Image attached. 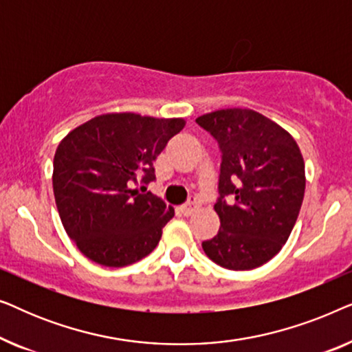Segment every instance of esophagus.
I'll list each match as a JSON object with an SVG mask.
<instances>
[{"instance_id": "esophagus-1", "label": "esophagus", "mask_w": 352, "mask_h": 352, "mask_svg": "<svg viewBox=\"0 0 352 352\" xmlns=\"http://www.w3.org/2000/svg\"><path fill=\"white\" fill-rule=\"evenodd\" d=\"M199 208H200V200L197 199V197H190L189 201H187L186 205H182L181 208H179V211L184 216H190L195 210H199Z\"/></svg>"}]
</instances>
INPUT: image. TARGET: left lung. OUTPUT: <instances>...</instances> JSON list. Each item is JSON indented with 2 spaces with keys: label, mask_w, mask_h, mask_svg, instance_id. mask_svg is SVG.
<instances>
[{
  "label": "left lung",
  "mask_w": 352,
  "mask_h": 352,
  "mask_svg": "<svg viewBox=\"0 0 352 352\" xmlns=\"http://www.w3.org/2000/svg\"><path fill=\"white\" fill-rule=\"evenodd\" d=\"M219 144L223 162L214 211L221 229L201 243L230 271L263 266L290 237L305 197V160L293 136L252 109H223L195 120ZM233 199L229 204L225 197Z\"/></svg>",
  "instance_id": "obj_1"
}]
</instances>
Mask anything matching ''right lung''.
Instances as JSON below:
<instances>
[{"label":"right lung","instance_id":"add662e5","mask_svg":"<svg viewBox=\"0 0 352 352\" xmlns=\"http://www.w3.org/2000/svg\"><path fill=\"white\" fill-rule=\"evenodd\" d=\"M184 124V118L104 113L57 146L52 171L57 210L65 232L91 261L129 266L160 242L175 210L136 186L155 179L153 160Z\"/></svg>","mask_w":352,"mask_h":352}]
</instances>
